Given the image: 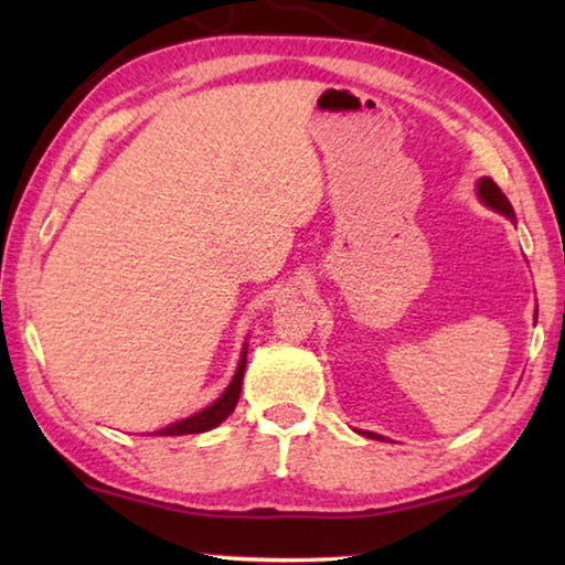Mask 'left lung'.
<instances>
[{
    "label": "left lung",
    "instance_id": "left-lung-1",
    "mask_svg": "<svg viewBox=\"0 0 565 565\" xmlns=\"http://www.w3.org/2000/svg\"><path fill=\"white\" fill-rule=\"evenodd\" d=\"M478 194H481V199L489 206H493L495 212H501V214H505V216H511L513 218V209H511V202L509 199H505V194L503 191L499 189V184H495L493 179H489V177H483L481 181H478ZM371 438H381V436H376V434H369Z\"/></svg>",
    "mask_w": 565,
    "mask_h": 565
}]
</instances>
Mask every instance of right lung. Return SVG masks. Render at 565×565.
Segmentation results:
<instances>
[{
    "label": "right lung",
    "mask_w": 565,
    "mask_h": 565,
    "mask_svg": "<svg viewBox=\"0 0 565 565\" xmlns=\"http://www.w3.org/2000/svg\"><path fill=\"white\" fill-rule=\"evenodd\" d=\"M244 369H246V349L242 353V361H238V369L236 374L232 379V384H228V388L222 394V398H216L212 406H206L204 411H199V414L189 416L184 420H177V424H171L167 428H161V431H157L159 436H186V434H202V431H209V428H214L222 424V420L232 414L236 401H238V394H242V381H244Z\"/></svg>",
    "instance_id": "obj_1"
}]
</instances>
